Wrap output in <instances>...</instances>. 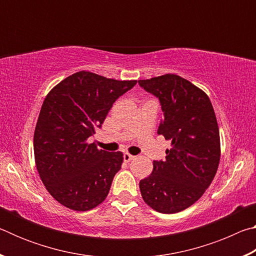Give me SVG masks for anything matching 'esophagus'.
Returning a JSON list of instances; mask_svg holds the SVG:
<instances>
[{
	"instance_id": "34e87169",
	"label": "esophagus",
	"mask_w": 256,
	"mask_h": 256,
	"mask_svg": "<svg viewBox=\"0 0 256 256\" xmlns=\"http://www.w3.org/2000/svg\"><path fill=\"white\" fill-rule=\"evenodd\" d=\"M123 158H124V162H131V160H133V159H134V156H132V154H124V156H123Z\"/></svg>"
}]
</instances>
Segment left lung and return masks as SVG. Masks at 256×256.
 Listing matches in <instances>:
<instances>
[{"mask_svg": "<svg viewBox=\"0 0 256 256\" xmlns=\"http://www.w3.org/2000/svg\"><path fill=\"white\" fill-rule=\"evenodd\" d=\"M157 97L164 120L158 134L172 141L166 159L154 160L152 174L140 180L141 196L154 210L176 214L200 198L218 170L220 136L208 94L176 74L138 80Z\"/></svg>", "mask_w": 256, "mask_h": 256, "instance_id": "left-lung-1", "label": "left lung"}]
</instances>
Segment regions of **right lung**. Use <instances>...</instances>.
<instances>
[{
    "label": "right lung",
    "mask_w": 256,
    "mask_h": 256,
    "mask_svg": "<svg viewBox=\"0 0 256 256\" xmlns=\"http://www.w3.org/2000/svg\"><path fill=\"white\" fill-rule=\"evenodd\" d=\"M136 84L80 71L46 96L34 134V162L42 184L62 206L88 211L108 196L123 154L99 150L88 138L116 99Z\"/></svg>",
    "instance_id": "obj_1"
}]
</instances>
